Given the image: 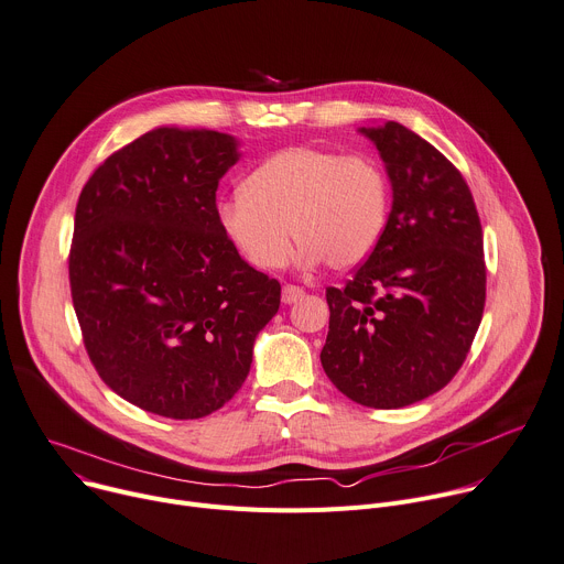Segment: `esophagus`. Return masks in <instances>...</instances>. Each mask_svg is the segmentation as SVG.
Segmentation results:
<instances>
[{
    "label": "esophagus",
    "instance_id": "esophagus-1",
    "mask_svg": "<svg viewBox=\"0 0 564 564\" xmlns=\"http://www.w3.org/2000/svg\"><path fill=\"white\" fill-rule=\"evenodd\" d=\"M301 296H303V290H301L299 285H283V294H281V301H283V303L292 305V303H296Z\"/></svg>",
    "mask_w": 564,
    "mask_h": 564
}]
</instances>
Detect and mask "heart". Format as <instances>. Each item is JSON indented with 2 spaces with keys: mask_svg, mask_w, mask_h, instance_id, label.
Masks as SVG:
<instances>
[{
  "mask_svg": "<svg viewBox=\"0 0 564 564\" xmlns=\"http://www.w3.org/2000/svg\"><path fill=\"white\" fill-rule=\"evenodd\" d=\"M389 218V182L369 155L294 145L274 152L242 182V195L218 204L229 242L256 270L283 268L290 234L296 263L348 270L367 261Z\"/></svg>",
  "mask_w": 564,
  "mask_h": 564,
  "instance_id": "1",
  "label": "heart"
}]
</instances>
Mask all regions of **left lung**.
<instances>
[{
	"label": "left lung",
	"mask_w": 564,
	"mask_h": 564,
	"mask_svg": "<svg viewBox=\"0 0 564 564\" xmlns=\"http://www.w3.org/2000/svg\"><path fill=\"white\" fill-rule=\"evenodd\" d=\"M393 202L380 242L346 288H328L322 367L352 402L398 409L441 391L464 365L486 303L484 231L473 193L409 128H360Z\"/></svg>",
	"instance_id": "obj_1"
}]
</instances>
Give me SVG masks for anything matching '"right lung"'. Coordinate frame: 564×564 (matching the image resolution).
Segmentation results:
<instances>
[{"mask_svg": "<svg viewBox=\"0 0 564 564\" xmlns=\"http://www.w3.org/2000/svg\"><path fill=\"white\" fill-rule=\"evenodd\" d=\"M240 160L216 130L155 128L87 180L69 283L91 365L143 412L193 421L242 387L281 285L218 223L216 191Z\"/></svg>", "mask_w": 564, "mask_h": 564, "instance_id": "1", "label": "right lung"}]
</instances>
